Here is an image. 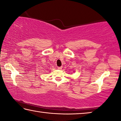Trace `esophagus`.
<instances>
[{"instance_id":"esophagus-1","label":"esophagus","mask_w":121,"mask_h":121,"mask_svg":"<svg viewBox=\"0 0 121 121\" xmlns=\"http://www.w3.org/2000/svg\"><path fill=\"white\" fill-rule=\"evenodd\" d=\"M62 66H61V67H57V69H59V70H61V69H62Z\"/></svg>"}]
</instances>
